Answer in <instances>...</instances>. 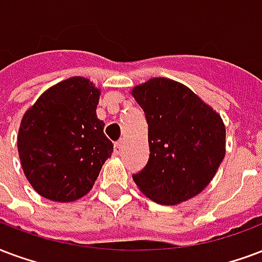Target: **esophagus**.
Masks as SVG:
<instances>
[{"mask_svg":"<svg viewBox=\"0 0 262 262\" xmlns=\"http://www.w3.org/2000/svg\"><path fill=\"white\" fill-rule=\"evenodd\" d=\"M123 141H119V142H116L115 143V149H113V150H115V153H117V155H119V153H121V150H123Z\"/></svg>","mask_w":262,"mask_h":262,"instance_id":"obj_1","label":"esophagus"}]
</instances>
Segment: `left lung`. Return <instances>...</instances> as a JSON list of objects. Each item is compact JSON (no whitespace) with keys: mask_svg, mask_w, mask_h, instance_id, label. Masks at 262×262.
Returning a JSON list of instances; mask_svg holds the SVG:
<instances>
[{"mask_svg":"<svg viewBox=\"0 0 262 262\" xmlns=\"http://www.w3.org/2000/svg\"><path fill=\"white\" fill-rule=\"evenodd\" d=\"M133 95L145 112L149 159L133 174L147 198L177 204L210 184L225 156L221 116L193 91L168 78H152L135 86Z\"/></svg>","mask_w":262,"mask_h":262,"instance_id":"8db88e82","label":"left lung"}]
</instances>
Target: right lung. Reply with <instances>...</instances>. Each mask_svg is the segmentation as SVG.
<instances>
[{
    "label": "right lung",
    "instance_id": "add662e5",
    "mask_svg": "<svg viewBox=\"0 0 262 262\" xmlns=\"http://www.w3.org/2000/svg\"><path fill=\"white\" fill-rule=\"evenodd\" d=\"M99 90L84 77L59 82L27 110L17 150L25 176L41 196L74 202L95 184L113 143L96 117Z\"/></svg>",
    "mask_w": 262,
    "mask_h": 262
}]
</instances>
